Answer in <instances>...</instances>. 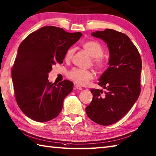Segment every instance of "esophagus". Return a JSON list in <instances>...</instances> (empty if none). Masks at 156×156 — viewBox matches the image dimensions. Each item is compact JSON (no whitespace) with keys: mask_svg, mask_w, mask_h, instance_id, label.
<instances>
[{"mask_svg":"<svg viewBox=\"0 0 156 156\" xmlns=\"http://www.w3.org/2000/svg\"><path fill=\"white\" fill-rule=\"evenodd\" d=\"M74 87H75V89H78V90H82V88L80 86V85H78V84H75L74 85Z\"/></svg>","mask_w":156,"mask_h":156,"instance_id":"esophagus-1","label":"esophagus"}]
</instances>
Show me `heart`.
Instances as JSON below:
<instances>
[{"label": "heart", "mask_w": 156, "mask_h": 156, "mask_svg": "<svg viewBox=\"0 0 156 156\" xmlns=\"http://www.w3.org/2000/svg\"><path fill=\"white\" fill-rule=\"evenodd\" d=\"M83 47L90 55L94 58V64L99 69L101 70L105 67V62L101 57L103 54V49L99 42L95 41H87L84 43ZM74 49L69 48L66 55V59H70L74 54ZM68 77L80 85H87L89 81L94 77V73L90 70L82 69H73L68 73Z\"/></svg>", "instance_id": "obj_1"}]
</instances>
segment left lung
<instances>
[{
    "label": "left lung",
    "instance_id": "1",
    "mask_svg": "<svg viewBox=\"0 0 156 156\" xmlns=\"http://www.w3.org/2000/svg\"><path fill=\"white\" fill-rule=\"evenodd\" d=\"M103 40L109 51V67L98 84L106 89H90L93 99L87 114L97 124L108 126L117 122L135 104L141 92L142 62L136 47L129 36L114 30L93 32Z\"/></svg>",
    "mask_w": 156,
    "mask_h": 156
}]
</instances>
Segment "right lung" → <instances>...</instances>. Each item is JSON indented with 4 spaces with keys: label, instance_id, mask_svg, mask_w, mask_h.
<instances>
[{
    "label": "right lung",
    "instance_id": "1",
    "mask_svg": "<svg viewBox=\"0 0 156 156\" xmlns=\"http://www.w3.org/2000/svg\"><path fill=\"white\" fill-rule=\"evenodd\" d=\"M81 36V32L44 26L20 44L12 68V80L18 106L32 120L47 122L62 112L63 100L74 84L66 80L52 83L48 74L53 65L63 63L67 51Z\"/></svg>",
    "mask_w": 156,
    "mask_h": 156
}]
</instances>
